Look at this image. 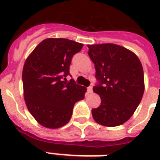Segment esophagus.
<instances>
[{
  "instance_id": "esophagus-1",
  "label": "esophagus",
  "mask_w": 160,
  "mask_h": 160,
  "mask_svg": "<svg viewBox=\"0 0 160 160\" xmlns=\"http://www.w3.org/2000/svg\"><path fill=\"white\" fill-rule=\"evenodd\" d=\"M87 90H88V92H89V93H92L93 92V87H92V86H89V87L87 88Z\"/></svg>"
}]
</instances>
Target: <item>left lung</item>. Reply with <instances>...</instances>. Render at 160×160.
Instances as JSON below:
<instances>
[{
  "instance_id": "8db88e82",
  "label": "left lung",
  "mask_w": 160,
  "mask_h": 160,
  "mask_svg": "<svg viewBox=\"0 0 160 160\" xmlns=\"http://www.w3.org/2000/svg\"><path fill=\"white\" fill-rule=\"evenodd\" d=\"M88 55L95 64L98 84L94 92L101 99L92 109L98 124L114 127L133 115L144 91V70L136 55L115 44L89 45Z\"/></svg>"
}]
</instances>
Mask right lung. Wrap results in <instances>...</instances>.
Returning a JSON list of instances; mask_svg holds the SVG:
<instances>
[{
	"label": "right lung",
	"mask_w": 160,
	"mask_h": 160,
	"mask_svg": "<svg viewBox=\"0 0 160 160\" xmlns=\"http://www.w3.org/2000/svg\"><path fill=\"white\" fill-rule=\"evenodd\" d=\"M83 44L64 38H48L34 49L22 71L24 97L31 115L42 126L58 129L70 121L73 107L85 98L86 88L70 75L73 55Z\"/></svg>",
	"instance_id": "obj_1"
}]
</instances>
